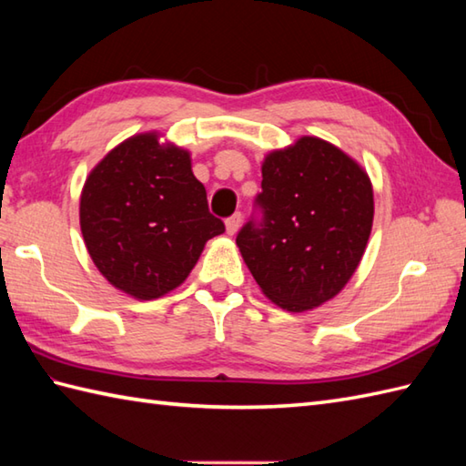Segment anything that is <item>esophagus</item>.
<instances>
[{"mask_svg": "<svg viewBox=\"0 0 466 466\" xmlns=\"http://www.w3.org/2000/svg\"><path fill=\"white\" fill-rule=\"evenodd\" d=\"M240 224H242V214H240V212L232 214L230 218H226V232L230 234V236H232V234H236V232H238Z\"/></svg>", "mask_w": 466, "mask_h": 466, "instance_id": "34e87169", "label": "esophagus"}]
</instances>
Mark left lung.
<instances>
[{
  "instance_id": "left-lung-1",
  "label": "left lung",
  "mask_w": 466,
  "mask_h": 466,
  "mask_svg": "<svg viewBox=\"0 0 466 466\" xmlns=\"http://www.w3.org/2000/svg\"><path fill=\"white\" fill-rule=\"evenodd\" d=\"M374 216L369 176L339 147L304 136L266 156L262 192L236 244L262 292L302 312L339 294L359 266Z\"/></svg>"
}]
</instances>
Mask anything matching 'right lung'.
Wrapping results in <instances>:
<instances>
[{
  "mask_svg": "<svg viewBox=\"0 0 466 466\" xmlns=\"http://www.w3.org/2000/svg\"><path fill=\"white\" fill-rule=\"evenodd\" d=\"M86 248L107 282L140 300L180 286L204 244L222 234L190 154L156 134L126 140L87 176L80 200Z\"/></svg>",
  "mask_w": 466,
  "mask_h": 466,
  "instance_id": "right-lung-1",
  "label": "right lung"
}]
</instances>
